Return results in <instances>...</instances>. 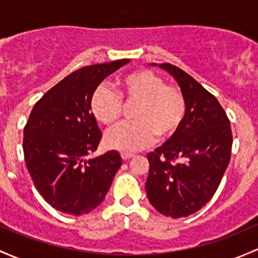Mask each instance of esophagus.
<instances>
[{"instance_id": "obj_1", "label": "esophagus", "mask_w": 258, "mask_h": 258, "mask_svg": "<svg viewBox=\"0 0 258 258\" xmlns=\"http://www.w3.org/2000/svg\"><path fill=\"white\" fill-rule=\"evenodd\" d=\"M132 157H134V154L132 153H124V152H122L121 153V158L123 159V161H127V159L132 158Z\"/></svg>"}]
</instances>
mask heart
Here are the masks:
<instances>
[{
  "mask_svg": "<svg viewBox=\"0 0 258 258\" xmlns=\"http://www.w3.org/2000/svg\"><path fill=\"white\" fill-rule=\"evenodd\" d=\"M117 92L99 86L90 99L94 117L105 126H115L123 104H136L134 122L120 124L106 135L112 150L134 153L148 147L156 140H170L178 134L186 113V102L178 88L167 85L163 78L151 70H136L122 77Z\"/></svg>",
  "mask_w": 258,
  "mask_h": 258,
  "instance_id": "1",
  "label": "heart"
}]
</instances>
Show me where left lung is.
Wrapping results in <instances>:
<instances>
[{
  "label": "left lung",
  "mask_w": 258,
  "mask_h": 258,
  "mask_svg": "<svg viewBox=\"0 0 258 258\" xmlns=\"http://www.w3.org/2000/svg\"><path fill=\"white\" fill-rule=\"evenodd\" d=\"M159 68L177 80L186 113L178 134L147 154L146 191L157 211L178 219L197 213L218 190L231 157L232 132L213 94L178 67Z\"/></svg>",
  "instance_id": "1"
}]
</instances>
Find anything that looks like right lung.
<instances>
[{"mask_svg": "<svg viewBox=\"0 0 258 258\" xmlns=\"http://www.w3.org/2000/svg\"><path fill=\"white\" fill-rule=\"evenodd\" d=\"M130 59L72 73L36 102L23 131L27 169L43 199L80 216L99 207L122 161L116 151L88 159L102 135L90 110L95 89Z\"/></svg>", "mask_w": 258, "mask_h": 258, "instance_id": "right-lung-1", "label": "right lung"}]
</instances>
